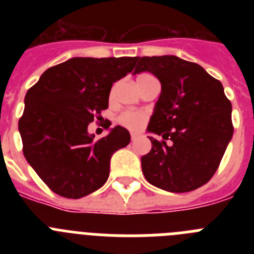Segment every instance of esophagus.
Instances as JSON below:
<instances>
[{"instance_id":"34e87169","label":"esophagus","mask_w":254,"mask_h":254,"mask_svg":"<svg viewBox=\"0 0 254 254\" xmlns=\"http://www.w3.org/2000/svg\"><path fill=\"white\" fill-rule=\"evenodd\" d=\"M138 137V134L137 133H131V138H132V141H134L136 140V138Z\"/></svg>"}]
</instances>
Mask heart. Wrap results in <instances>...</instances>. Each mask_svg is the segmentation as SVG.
Here are the masks:
<instances>
[{
  "label": "heart",
  "mask_w": 254,
  "mask_h": 254,
  "mask_svg": "<svg viewBox=\"0 0 254 254\" xmlns=\"http://www.w3.org/2000/svg\"><path fill=\"white\" fill-rule=\"evenodd\" d=\"M147 73H142L141 76H145ZM147 116L143 112H138V111H126L123 113L120 114L118 117V122L121 123L122 126L127 127L128 129H132V131H136V129L141 128L143 126V123L146 122Z\"/></svg>",
  "instance_id": "obj_1"
}]
</instances>
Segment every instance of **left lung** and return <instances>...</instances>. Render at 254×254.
<instances>
[{
  "label": "left lung",
  "mask_w": 254,
  "mask_h": 254,
  "mask_svg": "<svg viewBox=\"0 0 254 254\" xmlns=\"http://www.w3.org/2000/svg\"><path fill=\"white\" fill-rule=\"evenodd\" d=\"M143 71L161 84L146 131L163 137L149 136L152 147L141 158L143 176L168 192L196 190L214 176L232 140V103L219 80L177 56L138 57L133 75Z\"/></svg>",
  "instance_id": "8db88e82"
}]
</instances>
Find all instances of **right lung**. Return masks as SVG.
<instances>
[{"mask_svg": "<svg viewBox=\"0 0 254 254\" xmlns=\"http://www.w3.org/2000/svg\"><path fill=\"white\" fill-rule=\"evenodd\" d=\"M137 58H69L28 90L19 121L22 152L55 193L81 198L107 182L112 155L128 145L131 134L116 126L95 140L87 126L99 120L112 85L131 72Z\"/></svg>", "mask_w": 254, "mask_h": 254, "instance_id": "1", "label": "right lung"}]
</instances>
